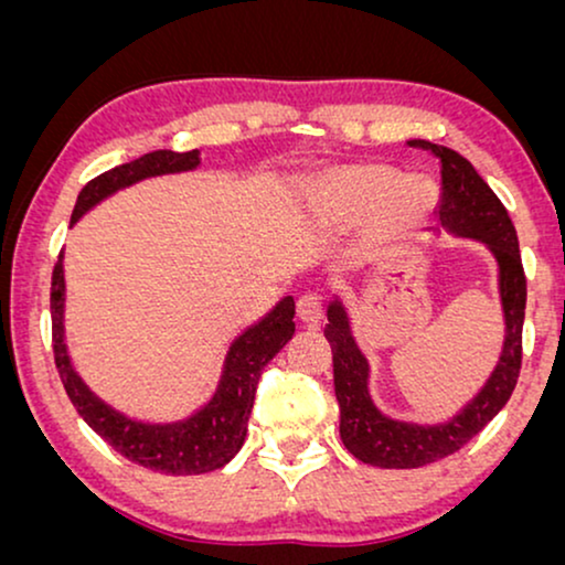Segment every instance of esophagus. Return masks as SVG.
Segmentation results:
<instances>
[{
	"label": "esophagus",
	"instance_id": "obj_1",
	"mask_svg": "<svg viewBox=\"0 0 565 565\" xmlns=\"http://www.w3.org/2000/svg\"><path fill=\"white\" fill-rule=\"evenodd\" d=\"M323 316V300L319 292H306L298 298V319L303 323H319Z\"/></svg>",
	"mask_w": 565,
	"mask_h": 565
}]
</instances>
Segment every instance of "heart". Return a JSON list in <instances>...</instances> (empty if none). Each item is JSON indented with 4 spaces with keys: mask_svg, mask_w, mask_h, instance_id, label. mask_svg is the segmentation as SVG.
<instances>
[{
    "mask_svg": "<svg viewBox=\"0 0 565 565\" xmlns=\"http://www.w3.org/2000/svg\"><path fill=\"white\" fill-rule=\"evenodd\" d=\"M329 205L342 218L358 221L377 213V231L385 238L404 236L427 218L431 195L419 180H398L383 164L347 167L327 184Z\"/></svg>",
    "mask_w": 565,
    "mask_h": 565,
    "instance_id": "b5f03b06",
    "label": "heart"
}]
</instances>
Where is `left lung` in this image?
Listing matches in <instances>:
<instances>
[{
    "label": "left lung",
    "instance_id": "8db88e82",
    "mask_svg": "<svg viewBox=\"0 0 565 565\" xmlns=\"http://www.w3.org/2000/svg\"><path fill=\"white\" fill-rule=\"evenodd\" d=\"M414 149L439 159V226L455 236L478 238L499 262V290L504 306L507 339L499 365L481 393L447 424L419 427L388 419L377 412L367 393V360L354 344L350 321L339 300L329 303V323L323 337L334 358V393L339 401V435L354 458L377 468H422L466 447L512 396L522 367V323L527 306L520 242L507 207L493 195L473 164L458 151L429 141H408Z\"/></svg>",
    "mask_w": 565,
    "mask_h": 565
}]
</instances>
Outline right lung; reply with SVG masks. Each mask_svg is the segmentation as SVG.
Instances as JSON below:
<instances>
[{"instance_id": "right-lung-1", "label": "right lung", "mask_w": 565, "mask_h": 565, "mask_svg": "<svg viewBox=\"0 0 565 565\" xmlns=\"http://www.w3.org/2000/svg\"><path fill=\"white\" fill-rule=\"evenodd\" d=\"M198 164V151L177 153L161 149L143 153L141 159L128 161V164L115 167L110 172L99 174L84 184L79 198H76L72 223L79 221L99 200L113 195L115 190L128 188V184L138 180H146V177L188 172V169H195ZM292 316H296V303L288 296L257 327L246 329L231 344L218 391L198 414L174 424H143L113 412L74 373L64 344V265H61V257L51 277L53 360H56V370L66 388V396L72 398L82 419L115 452H120L122 458L136 462V466L167 476L211 473V470L226 466L242 450L262 370L292 339V331H296Z\"/></svg>"}]
</instances>
